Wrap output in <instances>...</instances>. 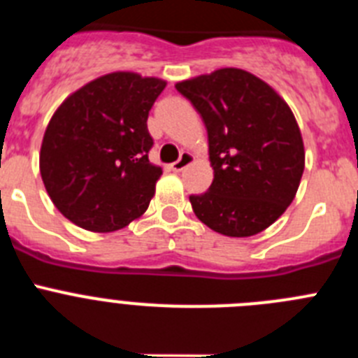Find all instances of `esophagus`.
<instances>
[{"label": "esophagus", "mask_w": 358, "mask_h": 358, "mask_svg": "<svg viewBox=\"0 0 358 358\" xmlns=\"http://www.w3.org/2000/svg\"><path fill=\"white\" fill-rule=\"evenodd\" d=\"M194 161V154H189V152H181V157L176 161V163H172V170L173 172H182V170L188 166L189 163Z\"/></svg>", "instance_id": "obj_1"}]
</instances>
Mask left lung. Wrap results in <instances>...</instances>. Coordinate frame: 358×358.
<instances>
[{
    "instance_id": "1",
    "label": "left lung",
    "mask_w": 358,
    "mask_h": 358,
    "mask_svg": "<svg viewBox=\"0 0 358 358\" xmlns=\"http://www.w3.org/2000/svg\"><path fill=\"white\" fill-rule=\"evenodd\" d=\"M206 125L213 182L189 195L194 213L220 235L252 236L290 206L305 170V147L287 102L238 68L177 82Z\"/></svg>"
}]
</instances>
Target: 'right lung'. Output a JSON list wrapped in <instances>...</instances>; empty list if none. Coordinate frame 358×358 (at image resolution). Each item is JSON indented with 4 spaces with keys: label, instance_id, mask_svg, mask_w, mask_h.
Wrapping results in <instances>:
<instances>
[{
    "label": "right lung",
    "instance_id": "obj_1",
    "mask_svg": "<svg viewBox=\"0 0 358 358\" xmlns=\"http://www.w3.org/2000/svg\"><path fill=\"white\" fill-rule=\"evenodd\" d=\"M166 82L116 71L69 94L50 120L39 169L55 208L78 227L109 233L147 211L163 170L148 161L147 120Z\"/></svg>",
    "mask_w": 358,
    "mask_h": 358
}]
</instances>
